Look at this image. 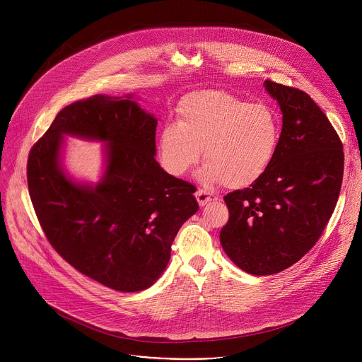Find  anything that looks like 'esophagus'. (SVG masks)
I'll return each instance as SVG.
<instances>
[{
    "instance_id": "1",
    "label": "esophagus",
    "mask_w": 362,
    "mask_h": 362,
    "mask_svg": "<svg viewBox=\"0 0 362 362\" xmlns=\"http://www.w3.org/2000/svg\"><path fill=\"white\" fill-rule=\"evenodd\" d=\"M196 199H197V203H199V206H204V204H208L209 202H212V200H216V196H214L212 193H209V192H206V190H197L196 192Z\"/></svg>"
}]
</instances>
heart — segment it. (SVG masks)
Returning <instances> with one entry per match:
<instances>
[{"mask_svg":"<svg viewBox=\"0 0 362 362\" xmlns=\"http://www.w3.org/2000/svg\"><path fill=\"white\" fill-rule=\"evenodd\" d=\"M177 123L159 136V156L173 176H183L200 156L202 183L242 189L259 180L272 165L279 143L276 113L264 103L238 98L226 91L204 90L185 95Z\"/></svg>","mask_w":362,"mask_h":362,"instance_id":"heart-1","label":"heart"}]
</instances>
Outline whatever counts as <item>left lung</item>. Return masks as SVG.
<instances>
[{"mask_svg":"<svg viewBox=\"0 0 362 362\" xmlns=\"http://www.w3.org/2000/svg\"><path fill=\"white\" fill-rule=\"evenodd\" d=\"M282 113L275 159L249 187L223 199L229 221L221 245L250 275H274L311 249L324 232L339 196L344 151L332 124L306 93L267 80Z\"/></svg>","mask_w":362,"mask_h":362,"instance_id":"left-lung-1","label":"left lung"}]
</instances>
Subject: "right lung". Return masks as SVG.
Listing matches in <instances>:
<instances>
[{
    "label": "right lung",
    "instance_id": "add662e5",
    "mask_svg": "<svg viewBox=\"0 0 362 362\" xmlns=\"http://www.w3.org/2000/svg\"><path fill=\"white\" fill-rule=\"evenodd\" d=\"M134 98L97 94L64 107L27 163L48 242L78 272L120 292L147 289L162 276L175 236L199 211L193 186L154 159L158 119ZM66 135L105 144L98 182L66 172Z\"/></svg>",
    "mask_w": 362,
    "mask_h": 362
}]
</instances>
